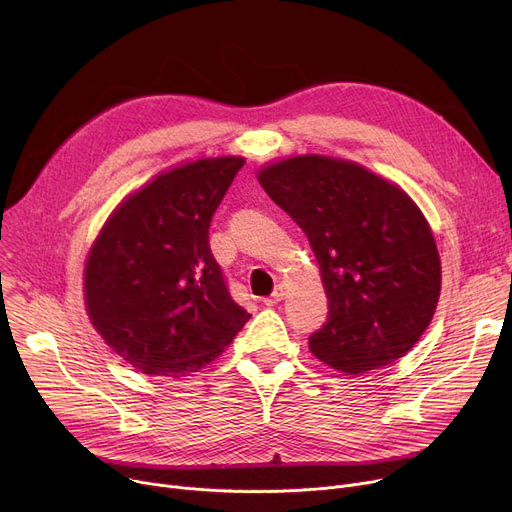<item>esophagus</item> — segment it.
Wrapping results in <instances>:
<instances>
[{"instance_id":"esophagus-1","label":"esophagus","mask_w":512,"mask_h":512,"mask_svg":"<svg viewBox=\"0 0 512 512\" xmlns=\"http://www.w3.org/2000/svg\"><path fill=\"white\" fill-rule=\"evenodd\" d=\"M284 296H286V290H284V286H276V290L271 292V296H267V298H263V304L265 306H274V304H278L280 300H284Z\"/></svg>"}]
</instances>
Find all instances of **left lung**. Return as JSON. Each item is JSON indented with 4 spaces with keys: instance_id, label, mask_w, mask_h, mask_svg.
Returning a JSON list of instances; mask_svg holds the SVG:
<instances>
[{
    "instance_id": "1",
    "label": "left lung",
    "mask_w": 512,
    "mask_h": 512,
    "mask_svg": "<svg viewBox=\"0 0 512 512\" xmlns=\"http://www.w3.org/2000/svg\"><path fill=\"white\" fill-rule=\"evenodd\" d=\"M265 193L302 228L329 300L309 337L327 366L362 374L410 352L432 321L440 257L420 208L364 166L294 156L259 170Z\"/></svg>"
}]
</instances>
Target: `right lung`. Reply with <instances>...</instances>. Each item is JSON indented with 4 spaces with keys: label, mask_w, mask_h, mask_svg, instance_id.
Returning a JSON list of instances; mask_svg holds the SVG:
<instances>
[{
    "label": "right lung",
    "mask_w": 512,
    "mask_h": 512,
    "mask_svg": "<svg viewBox=\"0 0 512 512\" xmlns=\"http://www.w3.org/2000/svg\"><path fill=\"white\" fill-rule=\"evenodd\" d=\"M245 158H201L158 175L102 226L86 271V311L127 364L183 377L224 352L249 321L210 249V222Z\"/></svg>",
    "instance_id": "1"
}]
</instances>
